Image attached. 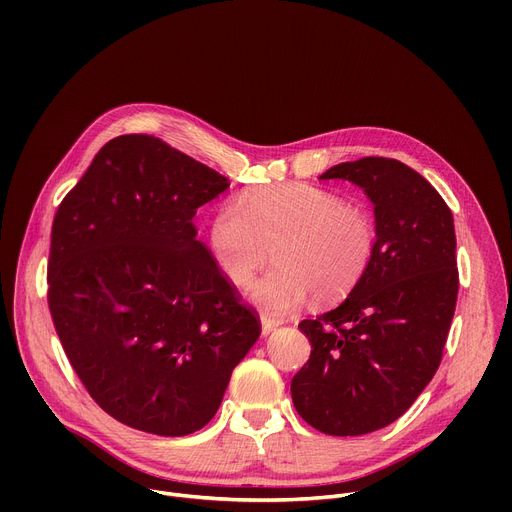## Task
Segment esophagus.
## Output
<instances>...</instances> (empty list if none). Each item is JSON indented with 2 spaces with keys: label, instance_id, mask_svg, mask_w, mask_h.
Here are the masks:
<instances>
[{
  "label": "esophagus",
  "instance_id": "esophagus-1",
  "mask_svg": "<svg viewBox=\"0 0 512 512\" xmlns=\"http://www.w3.org/2000/svg\"><path fill=\"white\" fill-rule=\"evenodd\" d=\"M279 324H281L279 320H271V318H265V316H263V318H261V334H263V336L271 334Z\"/></svg>",
  "mask_w": 512,
  "mask_h": 512
}]
</instances>
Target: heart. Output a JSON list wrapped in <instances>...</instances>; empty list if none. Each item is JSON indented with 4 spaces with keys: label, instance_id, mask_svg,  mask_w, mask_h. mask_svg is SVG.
<instances>
[{
    "label": "heart",
    "instance_id": "1",
    "mask_svg": "<svg viewBox=\"0 0 512 512\" xmlns=\"http://www.w3.org/2000/svg\"><path fill=\"white\" fill-rule=\"evenodd\" d=\"M210 247L239 285L273 247L275 265L249 287V298L265 314L285 316L310 294L336 300L358 285L377 251V223L367 206L318 186L263 188L218 208Z\"/></svg>",
    "mask_w": 512,
    "mask_h": 512
}]
</instances>
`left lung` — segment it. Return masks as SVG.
Wrapping results in <instances>:
<instances>
[{
	"label": "left lung",
	"instance_id": "1",
	"mask_svg": "<svg viewBox=\"0 0 512 512\" xmlns=\"http://www.w3.org/2000/svg\"><path fill=\"white\" fill-rule=\"evenodd\" d=\"M320 180H348L371 198L377 251L342 304L300 322L312 352L291 399L318 431L362 435L399 419L440 367L458 300L454 216L393 158L344 162Z\"/></svg>",
	"mask_w": 512,
	"mask_h": 512
}]
</instances>
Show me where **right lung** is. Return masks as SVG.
<instances>
[{"label": "right lung", "instance_id": "1", "mask_svg": "<svg viewBox=\"0 0 512 512\" xmlns=\"http://www.w3.org/2000/svg\"><path fill=\"white\" fill-rule=\"evenodd\" d=\"M229 188L166 141H107L60 202L48 308L95 403L180 437L204 427L261 334L255 310L196 239V210Z\"/></svg>", "mask_w": 512, "mask_h": 512}]
</instances>
